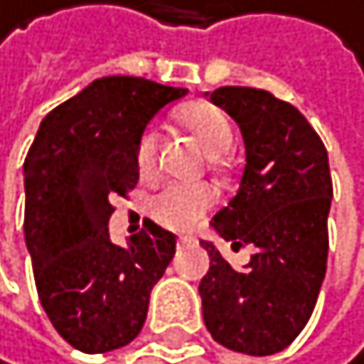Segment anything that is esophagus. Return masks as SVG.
Listing matches in <instances>:
<instances>
[{
	"mask_svg": "<svg viewBox=\"0 0 364 364\" xmlns=\"http://www.w3.org/2000/svg\"><path fill=\"white\" fill-rule=\"evenodd\" d=\"M190 243H193V238L190 236H178V247H188Z\"/></svg>",
	"mask_w": 364,
	"mask_h": 364,
	"instance_id": "1",
	"label": "esophagus"
}]
</instances>
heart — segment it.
<instances>
[{
  "label": "heart",
  "mask_w": 364,
  "mask_h": 364,
  "mask_svg": "<svg viewBox=\"0 0 364 364\" xmlns=\"http://www.w3.org/2000/svg\"><path fill=\"white\" fill-rule=\"evenodd\" d=\"M181 124H183L208 156H223L234 144L232 121L220 107L210 102H193L181 109ZM160 144L163 137L156 128H146L137 141V167L141 174H151L156 169ZM218 201V193L206 183H167L160 193L149 201L151 215L167 229L174 232H190L195 229Z\"/></svg>",
  "instance_id": "b5f03b06"
}]
</instances>
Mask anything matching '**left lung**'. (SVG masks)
Here are the masks:
<instances>
[{
	"label": "left lung",
	"instance_id": "8db88e82",
	"mask_svg": "<svg viewBox=\"0 0 364 364\" xmlns=\"http://www.w3.org/2000/svg\"><path fill=\"white\" fill-rule=\"evenodd\" d=\"M210 100L240 126L245 171L213 218L232 247L252 245L243 271L201 240L210 268L199 284L210 337L247 355L291 344L314 312L328 262L333 178L321 137L291 102L252 87H220Z\"/></svg>",
	"mask_w": 364,
	"mask_h": 364
}]
</instances>
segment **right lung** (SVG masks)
<instances>
[{"mask_svg": "<svg viewBox=\"0 0 364 364\" xmlns=\"http://www.w3.org/2000/svg\"><path fill=\"white\" fill-rule=\"evenodd\" d=\"M186 89L130 75L93 80L41 121L24 158V240L41 305L85 353L130 344L176 236L144 225L128 247L109 240L112 199L139 181L137 141L151 117Z\"/></svg>", "mask_w": 364, "mask_h": 364, "instance_id": "obj_1", "label": "right lung"}]
</instances>
